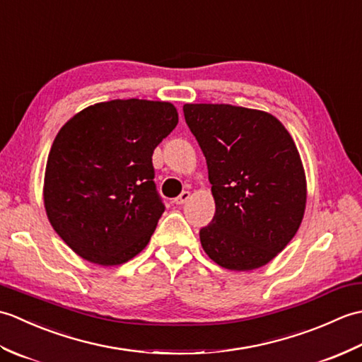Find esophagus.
<instances>
[{"mask_svg": "<svg viewBox=\"0 0 362 362\" xmlns=\"http://www.w3.org/2000/svg\"><path fill=\"white\" fill-rule=\"evenodd\" d=\"M189 197H191V193H189V191H183V193H182L179 197H175V199H174V204H177V205H183V204H187V202L189 201Z\"/></svg>", "mask_w": 362, "mask_h": 362, "instance_id": "obj_1", "label": "esophagus"}]
</instances>
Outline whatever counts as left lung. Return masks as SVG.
<instances>
[{
    "label": "left lung",
    "mask_w": 362,
    "mask_h": 362,
    "mask_svg": "<svg viewBox=\"0 0 362 362\" xmlns=\"http://www.w3.org/2000/svg\"><path fill=\"white\" fill-rule=\"evenodd\" d=\"M216 204L201 244L228 271L266 266L302 224L306 175L291 134L274 115L232 104H185Z\"/></svg>",
    "instance_id": "1"
}]
</instances>
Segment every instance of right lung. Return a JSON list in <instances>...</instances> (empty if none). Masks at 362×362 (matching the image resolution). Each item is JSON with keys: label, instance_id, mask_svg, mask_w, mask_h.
I'll use <instances>...</instances> for the list:
<instances>
[{"label": "right lung", "instance_id": "add662e5", "mask_svg": "<svg viewBox=\"0 0 362 362\" xmlns=\"http://www.w3.org/2000/svg\"><path fill=\"white\" fill-rule=\"evenodd\" d=\"M177 122L174 104L132 98L88 105L59 130L46 161L43 204L76 255L119 266L148 245L165 211L152 153Z\"/></svg>", "mask_w": 362, "mask_h": 362}]
</instances>
